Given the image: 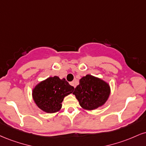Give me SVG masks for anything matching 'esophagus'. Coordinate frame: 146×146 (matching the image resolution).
Segmentation results:
<instances>
[{
    "label": "esophagus",
    "instance_id": "obj_1",
    "mask_svg": "<svg viewBox=\"0 0 146 146\" xmlns=\"http://www.w3.org/2000/svg\"><path fill=\"white\" fill-rule=\"evenodd\" d=\"M70 84H71V86H73V87H74V88H75V82L74 81H73V82H70Z\"/></svg>",
    "mask_w": 146,
    "mask_h": 146
}]
</instances>
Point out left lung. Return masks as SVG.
Instances as JSON below:
<instances>
[{
	"instance_id": "left-lung-1",
	"label": "left lung",
	"mask_w": 146,
	"mask_h": 146,
	"mask_svg": "<svg viewBox=\"0 0 146 146\" xmlns=\"http://www.w3.org/2000/svg\"><path fill=\"white\" fill-rule=\"evenodd\" d=\"M110 93L108 83L98 78L86 75L80 80V84L75 88L73 95L82 108L95 110L102 106L108 100Z\"/></svg>"
}]
</instances>
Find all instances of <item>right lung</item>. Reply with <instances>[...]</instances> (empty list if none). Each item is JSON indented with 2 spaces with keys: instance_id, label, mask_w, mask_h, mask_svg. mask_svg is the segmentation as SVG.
Listing matches in <instances>:
<instances>
[{
  "instance_id": "right-lung-1",
  "label": "right lung",
  "mask_w": 146,
  "mask_h": 146,
  "mask_svg": "<svg viewBox=\"0 0 146 146\" xmlns=\"http://www.w3.org/2000/svg\"><path fill=\"white\" fill-rule=\"evenodd\" d=\"M74 87L64 78L58 76L49 77L42 81L33 89L32 96L37 106L47 113L58 112L62 108L64 97L71 94Z\"/></svg>"
}]
</instances>
